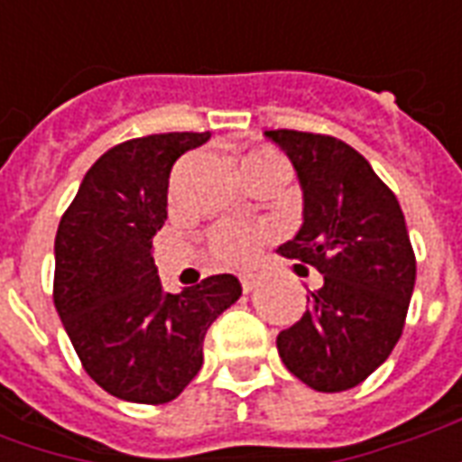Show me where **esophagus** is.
<instances>
[{"label":"esophagus","mask_w":462,"mask_h":462,"mask_svg":"<svg viewBox=\"0 0 462 462\" xmlns=\"http://www.w3.org/2000/svg\"><path fill=\"white\" fill-rule=\"evenodd\" d=\"M240 284H242V291H245V294H250L252 290H257V284H260V277H257V274H242Z\"/></svg>","instance_id":"1"}]
</instances>
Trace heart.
<instances>
[{"mask_svg":"<svg viewBox=\"0 0 462 462\" xmlns=\"http://www.w3.org/2000/svg\"><path fill=\"white\" fill-rule=\"evenodd\" d=\"M274 171L287 172V161L284 155L277 152L274 148H257V151L247 152L242 158V175L252 171ZM270 237L267 227H257V225H242V222H220L208 232V247H210L212 257L220 260L222 264H232L240 267L257 254L260 245Z\"/></svg>","mask_w":462,"mask_h":462,"instance_id":"obj_1","label":"heart"}]
</instances>
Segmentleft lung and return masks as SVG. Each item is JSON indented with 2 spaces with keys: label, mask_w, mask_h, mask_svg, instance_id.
<instances>
[{
  "label": "left lung",
  "mask_w": 462,
  "mask_h": 462,
  "mask_svg": "<svg viewBox=\"0 0 462 462\" xmlns=\"http://www.w3.org/2000/svg\"><path fill=\"white\" fill-rule=\"evenodd\" d=\"M290 155L304 192V225L280 252L314 267L324 284L311 291L297 324L277 348L294 376L337 393L376 371L403 334L416 284V254L396 195L348 143L304 131H267Z\"/></svg>",
  "instance_id": "1"
}]
</instances>
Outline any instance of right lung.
<instances>
[{
    "label": "right lung",
    "mask_w": 462,
    "mask_h": 462,
    "mask_svg": "<svg viewBox=\"0 0 462 462\" xmlns=\"http://www.w3.org/2000/svg\"><path fill=\"white\" fill-rule=\"evenodd\" d=\"M210 133L118 143L84 175L54 242V307L86 374L131 403H168L202 366L210 324L240 300L232 274L162 291L152 235L168 220V180Z\"/></svg>",
    "instance_id": "right-lung-1"
}]
</instances>
